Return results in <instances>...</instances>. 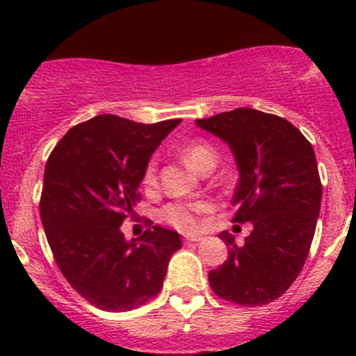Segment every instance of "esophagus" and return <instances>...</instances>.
Instances as JSON below:
<instances>
[{
  "instance_id": "obj_1",
  "label": "esophagus",
  "mask_w": 356,
  "mask_h": 356,
  "mask_svg": "<svg viewBox=\"0 0 356 356\" xmlns=\"http://www.w3.org/2000/svg\"><path fill=\"white\" fill-rule=\"evenodd\" d=\"M201 236H186L184 238V243H198V241H201Z\"/></svg>"
}]
</instances>
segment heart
I'll list each match as a JSON object with an SVG mask.
<instances>
[{"mask_svg": "<svg viewBox=\"0 0 356 356\" xmlns=\"http://www.w3.org/2000/svg\"><path fill=\"white\" fill-rule=\"evenodd\" d=\"M182 155L189 167L201 172L208 163L217 161V152L211 145L204 141H193L182 148ZM143 186L146 189H155L158 186V161L156 158H152L143 172ZM204 208V203L201 201H172L165 204L158 213V218L165 224L172 225L174 229L182 232H191L198 227V213Z\"/></svg>", "mask_w": 356, "mask_h": 356, "instance_id": "b5f03b06", "label": "heart"}]
</instances>
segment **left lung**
Returning a JSON list of instances; mask_svg holds the SVG:
<instances>
[{
    "instance_id": "8db88e82",
    "label": "left lung",
    "mask_w": 356,
    "mask_h": 356,
    "mask_svg": "<svg viewBox=\"0 0 356 356\" xmlns=\"http://www.w3.org/2000/svg\"><path fill=\"white\" fill-rule=\"evenodd\" d=\"M229 145L239 170L234 222H251L243 245L227 231L218 238L229 257L208 274L217 296L258 307L284 294L303 268L322 201L314 148L286 118L236 108L196 120Z\"/></svg>"
}]
</instances>
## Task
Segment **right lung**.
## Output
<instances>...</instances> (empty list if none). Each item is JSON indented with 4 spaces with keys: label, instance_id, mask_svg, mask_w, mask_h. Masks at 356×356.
Returning <instances> with one entry per match:
<instances>
[{
    "label": "right lung",
    "instance_id": "add662e5",
    "mask_svg": "<svg viewBox=\"0 0 356 356\" xmlns=\"http://www.w3.org/2000/svg\"><path fill=\"white\" fill-rule=\"evenodd\" d=\"M179 124L98 115L72 127L48 158L39 203L46 239L68 284L99 310L127 312L155 298L181 250V236L160 225L131 241L120 231L149 158Z\"/></svg>",
    "mask_w": 356,
    "mask_h": 356
}]
</instances>
